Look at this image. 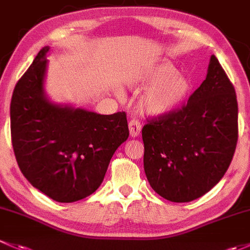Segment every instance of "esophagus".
Masks as SVG:
<instances>
[{"label":"esophagus","mask_w":250,"mask_h":250,"mask_svg":"<svg viewBox=\"0 0 250 250\" xmlns=\"http://www.w3.org/2000/svg\"><path fill=\"white\" fill-rule=\"evenodd\" d=\"M141 128H142V125H141V123L137 119L133 118V119L130 120V123H128V130H130L131 137H137L141 132Z\"/></svg>","instance_id":"obj_1"}]
</instances>
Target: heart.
Masks as SVG:
<instances>
[{"label":"heart","mask_w":250,"mask_h":250,"mask_svg":"<svg viewBox=\"0 0 250 250\" xmlns=\"http://www.w3.org/2000/svg\"><path fill=\"white\" fill-rule=\"evenodd\" d=\"M126 83L133 89L146 87L141 99V108L148 115H163L176 109L190 92V82L167 62L144 66L127 77Z\"/></svg>","instance_id":"b5f03b06"}]
</instances>
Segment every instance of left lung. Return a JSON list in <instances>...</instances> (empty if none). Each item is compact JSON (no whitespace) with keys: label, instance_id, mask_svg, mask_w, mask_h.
Returning a JSON list of instances; mask_svg holds the SVG:
<instances>
[{"label":"left lung","instance_id":"1","mask_svg":"<svg viewBox=\"0 0 250 250\" xmlns=\"http://www.w3.org/2000/svg\"><path fill=\"white\" fill-rule=\"evenodd\" d=\"M142 128L144 172L149 184L172 202H190L224 177L238 138L236 91L218 59L178 109L148 120Z\"/></svg>","mask_w":250,"mask_h":250}]
</instances>
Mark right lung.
<instances>
[{
    "instance_id": "right-lung-1",
    "label": "right lung",
    "mask_w": 250,
    "mask_h": 250,
    "mask_svg": "<svg viewBox=\"0 0 250 250\" xmlns=\"http://www.w3.org/2000/svg\"><path fill=\"white\" fill-rule=\"evenodd\" d=\"M49 47L19 79L10 101V133L25 178L54 201H78L96 191L118 146L128 137L125 112L97 114L49 101L44 77Z\"/></svg>"
}]
</instances>
